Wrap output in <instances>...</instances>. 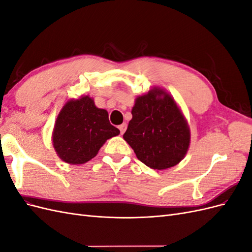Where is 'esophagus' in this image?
<instances>
[{
  "label": "esophagus",
  "instance_id": "34e87169",
  "mask_svg": "<svg viewBox=\"0 0 252 252\" xmlns=\"http://www.w3.org/2000/svg\"><path fill=\"white\" fill-rule=\"evenodd\" d=\"M126 128H127V124H126V123H123V124H121V125L119 126V129H120V131H121L122 134H123V133L125 132Z\"/></svg>",
  "mask_w": 252,
  "mask_h": 252
}]
</instances>
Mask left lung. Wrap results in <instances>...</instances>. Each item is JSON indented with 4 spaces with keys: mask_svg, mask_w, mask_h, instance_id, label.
Here are the masks:
<instances>
[{
    "mask_svg": "<svg viewBox=\"0 0 252 252\" xmlns=\"http://www.w3.org/2000/svg\"><path fill=\"white\" fill-rule=\"evenodd\" d=\"M132 119L124 133L142 163L163 170L179 164L190 144V129L173 97L154 87L135 98Z\"/></svg>",
    "mask_w": 252,
    "mask_h": 252,
    "instance_id": "obj_1",
    "label": "left lung"
}]
</instances>
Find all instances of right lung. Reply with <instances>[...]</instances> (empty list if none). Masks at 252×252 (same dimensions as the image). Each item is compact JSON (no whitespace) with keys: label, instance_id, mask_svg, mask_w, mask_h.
<instances>
[{"label":"right lung","instance_id":"1","mask_svg":"<svg viewBox=\"0 0 252 252\" xmlns=\"http://www.w3.org/2000/svg\"><path fill=\"white\" fill-rule=\"evenodd\" d=\"M118 134L120 130L110 124L108 112L83 95L63 106L53 128L52 143L62 161L78 165L94 158L105 142Z\"/></svg>","mask_w":252,"mask_h":252}]
</instances>
